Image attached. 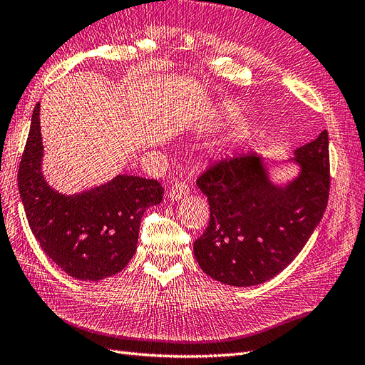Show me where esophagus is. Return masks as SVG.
Here are the masks:
<instances>
[{
	"label": "esophagus",
	"instance_id": "obj_1",
	"mask_svg": "<svg viewBox=\"0 0 365 365\" xmlns=\"http://www.w3.org/2000/svg\"><path fill=\"white\" fill-rule=\"evenodd\" d=\"M188 194H190L188 185L183 182H175L170 188V191H168V197H170L171 200H180V199L186 197Z\"/></svg>",
	"mask_w": 365,
	"mask_h": 365
}]
</instances>
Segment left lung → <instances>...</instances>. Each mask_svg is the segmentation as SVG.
Here are the masks:
<instances>
[{"label":"left lung","mask_w":365,"mask_h":365,"mask_svg":"<svg viewBox=\"0 0 365 365\" xmlns=\"http://www.w3.org/2000/svg\"><path fill=\"white\" fill-rule=\"evenodd\" d=\"M294 155L301 173L285 186L272 183L255 153L222 158L199 175L210 223L194 242V256L208 276L232 287L257 285L301 253L329 202L327 130Z\"/></svg>","instance_id":"8db88e82"}]
</instances>
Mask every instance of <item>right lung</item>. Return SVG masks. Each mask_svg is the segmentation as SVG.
<instances>
[{
	"label": "right lung",
	"instance_id": "add662e5",
	"mask_svg": "<svg viewBox=\"0 0 365 365\" xmlns=\"http://www.w3.org/2000/svg\"><path fill=\"white\" fill-rule=\"evenodd\" d=\"M40 103L18 168V190L26 217L46 255L64 273L101 280L121 272L137 250L140 220L163 199L157 180L117 175L80 194H60L44 180Z\"/></svg>",
	"mask_w": 365,
	"mask_h": 365
}]
</instances>
